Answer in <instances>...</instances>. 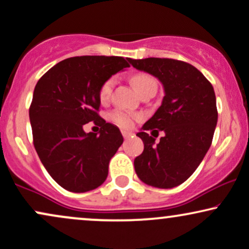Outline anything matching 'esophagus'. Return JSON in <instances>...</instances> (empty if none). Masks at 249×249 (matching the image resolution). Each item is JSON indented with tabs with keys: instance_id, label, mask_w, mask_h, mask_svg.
<instances>
[{
	"instance_id": "1",
	"label": "esophagus",
	"mask_w": 249,
	"mask_h": 249,
	"mask_svg": "<svg viewBox=\"0 0 249 249\" xmlns=\"http://www.w3.org/2000/svg\"><path fill=\"white\" fill-rule=\"evenodd\" d=\"M122 134H123V137H124V138H128V137H130L131 134H132V132H130V131L123 130L122 131Z\"/></svg>"
}]
</instances>
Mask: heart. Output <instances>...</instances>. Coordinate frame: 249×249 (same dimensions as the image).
<instances>
[{
	"mask_svg": "<svg viewBox=\"0 0 249 249\" xmlns=\"http://www.w3.org/2000/svg\"><path fill=\"white\" fill-rule=\"evenodd\" d=\"M131 82H132L133 88L136 89L137 92H139L142 89L148 87V85H157L156 79L152 76L142 72L136 73L132 77V79H131ZM113 85H115V79L113 78H108L103 83L98 92V97L102 102L108 101L111 93H112ZM137 118H138V116L131 115V113L124 112V111H113L110 115L111 121L118 124L122 127H131L133 125V121Z\"/></svg>",
	"mask_w": 249,
	"mask_h": 249,
	"instance_id": "b5f03b06",
	"label": "heart"
}]
</instances>
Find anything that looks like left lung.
Here are the masks:
<instances>
[{
	"instance_id": "obj_1",
	"label": "left lung",
	"mask_w": 249,
	"mask_h": 249,
	"mask_svg": "<svg viewBox=\"0 0 249 249\" xmlns=\"http://www.w3.org/2000/svg\"><path fill=\"white\" fill-rule=\"evenodd\" d=\"M128 62L158 78L165 93L160 107L137 133L144 151L134 159V170L150 186L176 187L192 176L212 144L218 123L214 89L186 62L154 57ZM154 128L165 133L157 144L146 132Z\"/></svg>"
}]
</instances>
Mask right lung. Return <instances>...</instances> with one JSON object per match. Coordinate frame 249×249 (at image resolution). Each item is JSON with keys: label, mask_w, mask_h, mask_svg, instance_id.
Returning <instances> with one entry per match:
<instances>
[{"label": "right lung", "mask_w": 249, "mask_h": 249, "mask_svg": "<svg viewBox=\"0 0 249 249\" xmlns=\"http://www.w3.org/2000/svg\"><path fill=\"white\" fill-rule=\"evenodd\" d=\"M128 67L123 57H71L37 82L29 108L34 146L48 173L67 191L88 192L107 179L108 162L124 138L97 113L98 92L107 79ZM89 121L101 126L99 135L85 132Z\"/></svg>", "instance_id": "obj_1"}]
</instances>
